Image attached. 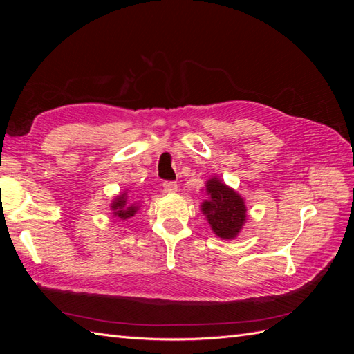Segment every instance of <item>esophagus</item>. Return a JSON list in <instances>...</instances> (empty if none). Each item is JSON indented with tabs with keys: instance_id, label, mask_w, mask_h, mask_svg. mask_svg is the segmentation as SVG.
Returning a JSON list of instances; mask_svg holds the SVG:
<instances>
[{
	"instance_id": "1",
	"label": "esophagus",
	"mask_w": 354,
	"mask_h": 354,
	"mask_svg": "<svg viewBox=\"0 0 354 354\" xmlns=\"http://www.w3.org/2000/svg\"><path fill=\"white\" fill-rule=\"evenodd\" d=\"M177 189H178V186H177L176 181H165V183H164L165 194H176Z\"/></svg>"
}]
</instances>
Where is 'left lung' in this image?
Listing matches in <instances>:
<instances>
[{
    "instance_id": "obj_1",
    "label": "left lung",
    "mask_w": 354,
    "mask_h": 354,
    "mask_svg": "<svg viewBox=\"0 0 354 354\" xmlns=\"http://www.w3.org/2000/svg\"><path fill=\"white\" fill-rule=\"evenodd\" d=\"M205 194L208 198L201 203V211L211 230L221 239H236L248 218L245 199L217 176L205 183Z\"/></svg>"
}]
</instances>
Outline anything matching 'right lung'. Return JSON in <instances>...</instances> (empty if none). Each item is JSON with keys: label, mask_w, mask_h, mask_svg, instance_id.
I'll list each match as a JSON object with an SVG mask.
<instances>
[{"label": "right lung", "mask_w": 354, "mask_h": 354, "mask_svg": "<svg viewBox=\"0 0 354 354\" xmlns=\"http://www.w3.org/2000/svg\"><path fill=\"white\" fill-rule=\"evenodd\" d=\"M128 194L130 190L125 189L121 194H118L112 202H111V209H112V216L120 218V220H128L134 217L136 214L140 209V202H131L130 198H128Z\"/></svg>", "instance_id": "obj_1"}]
</instances>
